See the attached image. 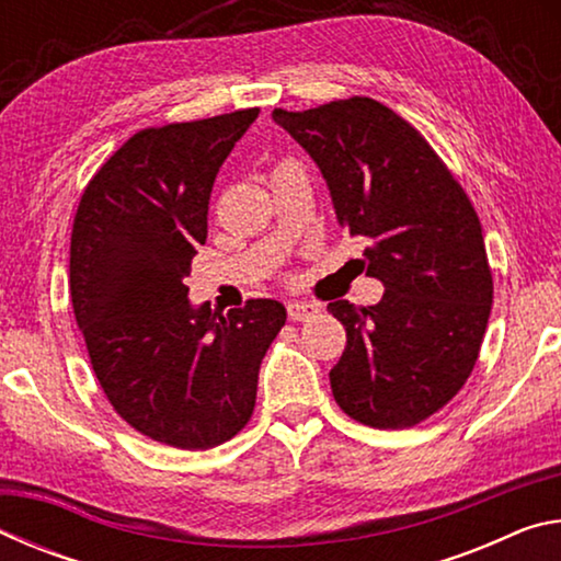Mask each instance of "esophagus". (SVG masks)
I'll return each instance as SVG.
<instances>
[{
  "label": "esophagus",
  "mask_w": 561,
  "mask_h": 561,
  "mask_svg": "<svg viewBox=\"0 0 561 561\" xmlns=\"http://www.w3.org/2000/svg\"><path fill=\"white\" fill-rule=\"evenodd\" d=\"M291 321H309L319 314V304L314 301H289L287 304Z\"/></svg>",
  "instance_id": "1"
}]
</instances>
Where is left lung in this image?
<instances>
[{"instance_id":"obj_1","label":"left lung","mask_w":561,"mask_h":561,"mask_svg":"<svg viewBox=\"0 0 561 561\" xmlns=\"http://www.w3.org/2000/svg\"><path fill=\"white\" fill-rule=\"evenodd\" d=\"M272 118L327 180L339 225L364 237L374 307L331 301L346 348L329 381L341 411L371 428H411L472 374L492 309L478 213L411 123L366 96Z\"/></svg>"}]
</instances>
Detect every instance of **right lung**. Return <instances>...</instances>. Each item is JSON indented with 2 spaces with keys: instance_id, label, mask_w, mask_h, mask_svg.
<instances>
[{
  "instance_id": "1",
  "label": "right lung",
  "mask_w": 561,
  "mask_h": 561,
  "mask_svg": "<svg viewBox=\"0 0 561 561\" xmlns=\"http://www.w3.org/2000/svg\"><path fill=\"white\" fill-rule=\"evenodd\" d=\"M257 113L138 130L76 210L71 304L93 374L130 428L173 448L207 450L244 428L260 364L287 321L274 299L213 314L190 304L185 284L217 170Z\"/></svg>"
}]
</instances>
